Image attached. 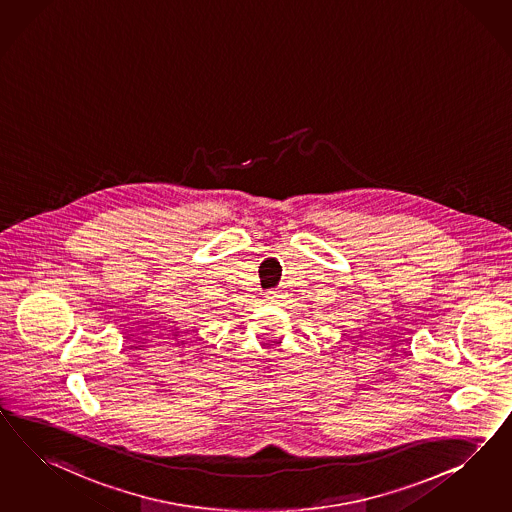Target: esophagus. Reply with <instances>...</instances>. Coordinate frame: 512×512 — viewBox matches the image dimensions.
Wrapping results in <instances>:
<instances>
[{
	"instance_id": "esophagus-1",
	"label": "esophagus",
	"mask_w": 512,
	"mask_h": 512,
	"mask_svg": "<svg viewBox=\"0 0 512 512\" xmlns=\"http://www.w3.org/2000/svg\"><path fill=\"white\" fill-rule=\"evenodd\" d=\"M281 298H283V294L276 291L268 292V296H266V300H270V302H279Z\"/></svg>"
}]
</instances>
